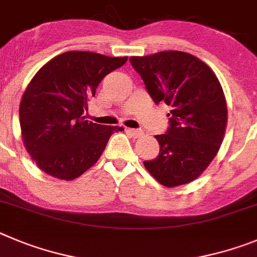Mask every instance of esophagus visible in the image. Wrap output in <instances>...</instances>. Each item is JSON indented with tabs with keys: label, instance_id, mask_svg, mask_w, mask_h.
Segmentation results:
<instances>
[{
	"label": "esophagus",
	"instance_id": "esophagus-1",
	"mask_svg": "<svg viewBox=\"0 0 257 257\" xmlns=\"http://www.w3.org/2000/svg\"><path fill=\"white\" fill-rule=\"evenodd\" d=\"M126 132H128V133L131 134L133 138H140V137H142V136H143V132L140 131V129L128 128V129H126Z\"/></svg>",
	"mask_w": 257,
	"mask_h": 257
}]
</instances>
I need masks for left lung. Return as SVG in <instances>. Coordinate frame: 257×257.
Masks as SVG:
<instances>
[{
	"label": "left lung",
	"mask_w": 257,
	"mask_h": 257,
	"mask_svg": "<svg viewBox=\"0 0 257 257\" xmlns=\"http://www.w3.org/2000/svg\"><path fill=\"white\" fill-rule=\"evenodd\" d=\"M129 61L154 102L164 101L172 108L168 132L155 136L160 152L143 165L169 188L191 183L206 170L224 140L228 108L220 82L202 60L182 51Z\"/></svg>",
	"instance_id": "left-lung-1"
}]
</instances>
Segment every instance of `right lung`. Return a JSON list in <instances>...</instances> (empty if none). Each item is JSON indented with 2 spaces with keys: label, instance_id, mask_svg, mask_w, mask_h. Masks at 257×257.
Returning <instances> with one entry per match:
<instances>
[{
  "label": "right lung",
  "instance_id": "right-lung-1",
  "mask_svg": "<svg viewBox=\"0 0 257 257\" xmlns=\"http://www.w3.org/2000/svg\"><path fill=\"white\" fill-rule=\"evenodd\" d=\"M128 57L69 51L45 64L29 82L19 117L25 150L42 172L73 180L98 161L111 134L121 126L82 116L101 80Z\"/></svg>",
  "mask_w": 257,
  "mask_h": 257
}]
</instances>
